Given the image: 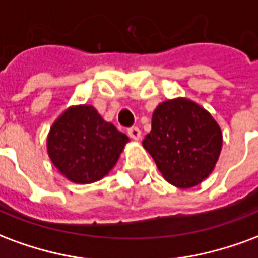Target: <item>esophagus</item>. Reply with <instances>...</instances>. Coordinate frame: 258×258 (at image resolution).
<instances>
[{
  "mask_svg": "<svg viewBox=\"0 0 258 258\" xmlns=\"http://www.w3.org/2000/svg\"><path fill=\"white\" fill-rule=\"evenodd\" d=\"M128 135L131 140L140 141L141 140V130L138 127H133V128L128 130Z\"/></svg>",
  "mask_w": 258,
  "mask_h": 258,
  "instance_id": "1",
  "label": "esophagus"
}]
</instances>
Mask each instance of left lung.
Here are the masks:
<instances>
[{"label":"left lung","instance_id":"1","mask_svg":"<svg viewBox=\"0 0 258 258\" xmlns=\"http://www.w3.org/2000/svg\"><path fill=\"white\" fill-rule=\"evenodd\" d=\"M142 146L163 178L188 189L213 173L222 149V131L205 107L178 96L157 105Z\"/></svg>","mask_w":258,"mask_h":258}]
</instances>
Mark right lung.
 Returning <instances> with one entry per match:
<instances>
[{
    "mask_svg": "<svg viewBox=\"0 0 258 258\" xmlns=\"http://www.w3.org/2000/svg\"><path fill=\"white\" fill-rule=\"evenodd\" d=\"M128 142L94 106L72 105L51 125L47 152L64 178L85 185L107 175Z\"/></svg>",
    "mask_w": 258,
    "mask_h": 258,
    "instance_id": "1",
    "label": "right lung"
}]
</instances>
